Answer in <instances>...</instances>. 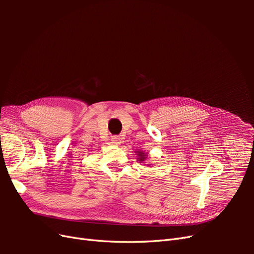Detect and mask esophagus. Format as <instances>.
<instances>
[{"instance_id": "34e87169", "label": "esophagus", "mask_w": 254, "mask_h": 254, "mask_svg": "<svg viewBox=\"0 0 254 254\" xmlns=\"http://www.w3.org/2000/svg\"><path fill=\"white\" fill-rule=\"evenodd\" d=\"M111 141H112V144H114V145H120L122 143V139H121L120 136H118V135L112 136Z\"/></svg>"}]
</instances>
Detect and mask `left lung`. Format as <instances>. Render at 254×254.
Listing matches in <instances>:
<instances>
[{
	"label": "left lung",
	"mask_w": 254,
	"mask_h": 254,
	"mask_svg": "<svg viewBox=\"0 0 254 254\" xmlns=\"http://www.w3.org/2000/svg\"><path fill=\"white\" fill-rule=\"evenodd\" d=\"M139 156H140V161H143V160L145 159V157H144V155H143V152H142V151H140V152H139Z\"/></svg>",
	"instance_id": "1"
}]
</instances>
